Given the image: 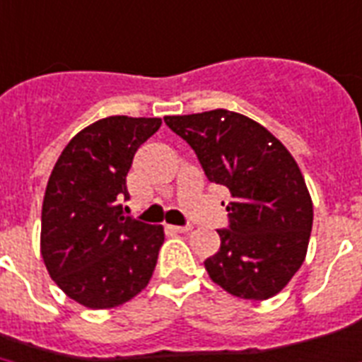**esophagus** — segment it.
<instances>
[{"label":"esophagus","instance_id":"esophagus-1","mask_svg":"<svg viewBox=\"0 0 362 362\" xmlns=\"http://www.w3.org/2000/svg\"><path fill=\"white\" fill-rule=\"evenodd\" d=\"M167 229H170L173 233H189L192 227L189 226H167Z\"/></svg>","mask_w":362,"mask_h":362}]
</instances>
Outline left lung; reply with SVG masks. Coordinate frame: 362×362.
<instances>
[{
	"label": "left lung",
	"instance_id": "1",
	"mask_svg": "<svg viewBox=\"0 0 362 362\" xmlns=\"http://www.w3.org/2000/svg\"><path fill=\"white\" fill-rule=\"evenodd\" d=\"M193 148L210 182L226 186L229 229L204 261L212 281L235 297H274L300 269L314 206L304 176L287 148L261 124L226 109L165 116Z\"/></svg>",
	"mask_w": 362,
	"mask_h": 362
}]
</instances>
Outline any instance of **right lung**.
<instances>
[{
	"label": "right lung",
	"instance_id": "obj_1",
	"mask_svg": "<svg viewBox=\"0 0 362 362\" xmlns=\"http://www.w3.org/2000/svg\"><path fill=\"white\" fill-rule=\"evenodd\" d=\"M161 118L109 116L76 133L48 178L41 214V255L69 298L115 308L148 286L165 235L124 214L125 176Z\"/></svg>",
	"mask_w": 362,
	"mask_h": 362
}]
</instances>
